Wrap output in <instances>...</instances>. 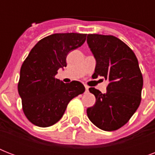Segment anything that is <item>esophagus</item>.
<instances>
[{
  "instance_id": "1",
  "label": "esophagus",
  "mask_w": 155,
  "mask_h": 155,
  "mask_svg": "<svg viewBox=\"0 0 155 155\" xmlns=\"http://www.w3.org/2000/svg\"><path fill=\"white\" fill-rule=\"evenodd\" d=\"M84 87H85V89H86V92H87V91H88V86H87V85H86V84H84Z\"/></svg>"
}]
</instances>
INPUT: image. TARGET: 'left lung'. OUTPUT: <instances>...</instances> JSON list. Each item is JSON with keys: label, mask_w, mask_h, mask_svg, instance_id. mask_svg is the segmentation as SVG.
Returning a JSON list of instances; mask_svg holds the SVG:
<instances>
[{"label": "left lung", "mask_w": 155, "mask_h": 155, "mask_svg": "<svg viewBox=\"0 0 155 155\" xmlns=\"http://www.w3.org/2000/svg\"><path fill=\"white\" fill-rule=\"evenodd\" d=\"M87 44L97 60L92 78L109 81L103 94L95 87L89 91L96 104L87 109V117L104 131H114L130 120L142 100L143 78L132 50L113 35H88Z\"/></svg>", "instance_id": "obj_1"}]
</instances>
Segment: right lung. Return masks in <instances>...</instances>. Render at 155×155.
<instances>
[{"instance_id":"obj_1","label":"right lung","mask_w":155,"mask_h":155,"mask_svg":"<svg viewBox=\"0 0 155 155\" xmlns=\"http://www.w3.org/2000/svg\"><path fill=\"white\" fill-rule=\"evenodd\" d=\"M87 35L54 34L45 37L30 51L20 71L18 93L23 113L39 127H49L63 117L68 103L84 93L79 81L64 84L55 78L59 68L67 66L68 54L84 43Z\"/></svg>"}]
</instances>
